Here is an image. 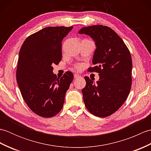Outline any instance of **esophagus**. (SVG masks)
<instances>
[{
    "mask_svg": "<svg viewBox=\"0 0 151 151\" xmlns=\"http://www.w3.org/2000/svg\"><path fill=\"white\" fill-rule=\"evenodd\" d=\"M81 75H79V74H75V75H74V78H79V77H81Z\"/></svg>",
    "mask_w": 151,
    "mask_h": 151,
    "instance_id": "1",
    "label": "esophagus"
}]
</instances>
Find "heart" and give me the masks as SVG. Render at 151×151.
Returning a JSON list of instances; mask_svg holds the SVG:
<instances>
[{
  "instance_id": "obj_1",
  "label": "heart",
  "mask_w": 151,
  "mask_h": 151,
  "mask_svg": "<svg viewBox=\"0 0 151 151\" xmlns=\"http://www.w3.org/2000/svg\"><path fill=\"white\" fill-rule=\"evenodd\" d=\"M76 68H77V69H80V68H81V65H78L77 67H76Z\"/></svg>"
}]
</instances>
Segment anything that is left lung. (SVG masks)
Masks as SVG:
<instances>
[{"label":"left lung","instance_id":"8db88e82","mask_svg":"<svg viewBox=\"0 0 151 151\" xmlns=\"http://www.w3.org/2000/svg\"><path fill=\"white\" fill-rule=\"evenodd\" d=\"M80 34L90 36L96 49L88 70L99 73L96 84L88 76L82 89L88 110L95 116L105 117L114 114L126 101L132 86V62L130 51L123 40L111 28L93 25L79 30Z\"/></svg>","mask_w":151,"mask_h":151}]
</instances>
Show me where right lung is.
<instances>
[{
  "label": "right lung",
  "mask_w": 151,
  "mask_h": 151,
  "mask_svg": "<svg viewBox=\"0 0 151 151\" xmlns=\"http://www.w3.org/2000/svg\"><path fill=\"white\" fill-rule=\"evenodd\" d=\"M73 28H45L28 36L19 51V88L28 106L40 116L51 117L59 113L73 81L71 72L60 78L52 72V65L62 60V41Z\"/></svg>",
  "instance_id": "1"
}]
</instances>
